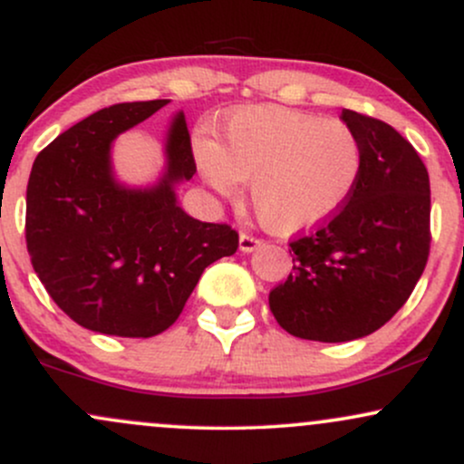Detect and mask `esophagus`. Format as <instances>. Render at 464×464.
I'll use <instances>...</instances> for the list:
<instances>
[{
    "label": "esophagus",
    "mask_w": 464,
    "mask_h": 464,
    "mask_svg": "<svg viewBox=\"0 0 464 464\" xmlns=\"http://www.w3.org/2000/svg\"><path fill=\"white\" fill-rule=\"evenodd\" d=\"M257 246H262V239L248 236V233H242V236H239V250H242V253H253Z\"/></svg>",
    "instance_id": "esophagus-1"
}]
</instances>
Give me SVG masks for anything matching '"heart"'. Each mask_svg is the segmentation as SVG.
<instances>
[{"mask_svg":"<svg viewBox=\"0 0 464 464\" xmlns=\"http://www.w3.org/2000/svg\"><path fill=\"white\" fill-rule=\"evenodd\" d=\"M200 174L218 194H237L250 180L259 222L281 236L310 231L338 214L362 174V143L340 120L285 106L237 109L216 129V141L196 137Z\"/></svg>","mask_w":464,"mask_h":464,"instance_id":"obj_1","label":"heart"}]
</instances>
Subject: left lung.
Returning a JSON list of instances; mask_svg holds the SVG:
<instances>
[{
	"label": "left lung",
	"mask_w": 464,
	"mask_h": 464,
	"mask_svg": "<svg viewBox=\"0 0 464 464\" xmlns=\"http://www.w3.org/2000/svg\"><path fill=\"white\" fill-rule=\"evenodd\" d=\"M362 143V174L347 205L290 242L292 273L268 303L287 334L318 343L364 338L412 295L430 255V177L386 121L343 109Z\"/></svg>",
	"instance_id": "left-lung-1"
}]
</instances>
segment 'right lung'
Listing matches in <instances>:
<instances>
[{"mask_svg":"<svg viewBox=\"0 0 464 464\" xmlns=\"http://www.w3.org/2000/svg\"><path fill=\"white\" fill-rule=\"evenodd\" d=\"M169 100L124 102L84 117L39 152L25 194V242L47 295L84 329L150 338L165 332L202 270L237 250L228 225L180 209L177 185L196 172L185 115L165 135V169L150 188L113 174L117 135Z\"/></svg>","mask_w":464,"mask_h":464,"instance_id":"1","label":"right lung"}]
</instances>
